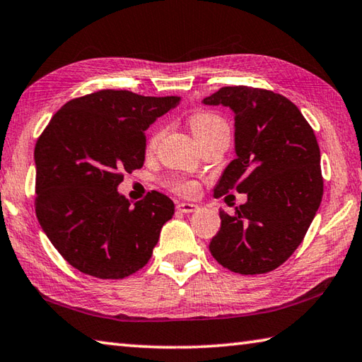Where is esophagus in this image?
Here are the masks:
<instances>
[{"label": "esophagus", "instance_id": "1", "mask_svg": "<svg viewBox=\"0 0 362 362\" xmlns=\"http://www.w3.org/2000/svg\"><path fill=\"white\" fill-rule=\"evenodd\" d=\"M177 211H180L183 214H192L198 211V206L192 203H179L177 204Z\"/></svg>", "mask_w": 362, "mask_h": 362}]
</instances>
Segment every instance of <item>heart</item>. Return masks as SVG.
I'll return each mask as SVG.
<instances>
[{
	"mask_svg": "<svg viewBox=\"0 0 362 362\" xmlns=\"http://www.w3.org/2000/svg\"><path fill=\"white\" fill-rule=\"evenodd\" d=\"M189 127H192L193 136L196 140H201L207 136H212V134H218V132H225L230 134V127L228 122H226L222 116L214 113V112H196L192 116H189ZM163 137V131L158 129L155 132H151V136L146 140V151H153L158 146L159 140ZM170 188L174 192L180 193L183 196H193L198 193V183L194 180H183V179H177L170 182Z\"/></svg>",
	"mask_w": 362,
	"mask_h": 362,
	"instance_id": "1",
	"label": "heart"
}]
</instances>
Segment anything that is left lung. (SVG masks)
I'll return each instance as SVG.
<instances>
[{
  "label": "left lung",
  "instance_id": "left-lung-1",
  "mask_svg": "<svg viewBox=\"0 0 362 362\" xmlns=\"http://www.w3.org/2000/svg\"><path fill=\"white\" fill-rule=\"evenodd\" d=\"M206 105L235 112L236 158L214 196L236 189L247 203L220 211L214 259L230 272L262 274L289 259L308 231L322 199L321 153L313 127L284 95L249 86H226Z\"/></svg>",
  "mask_w": 362,
  "mask_h": 362
}]
</instances>
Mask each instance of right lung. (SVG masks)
I'll return each mask as SVG.
<instances>
[{
    "mask_svg": "<svg viewBox=\"0 0 362 362\" xmlns=\"http://www.w3.org/2000/svg\"><path fill=\"white\" fill-rule=\"evenodd\" d=\"M180 97L102 89L52 116L35 146V211L41 228L73 268L100 279L131 276L148 263L174 216L166 194L131 201L116 192L145 161V131Z\"/></svg>",
    "mask_w": 362,
    "mask_h": 362,
    "instance_id": "obj_1",
    "label": "right lung"
}]
</instances>
